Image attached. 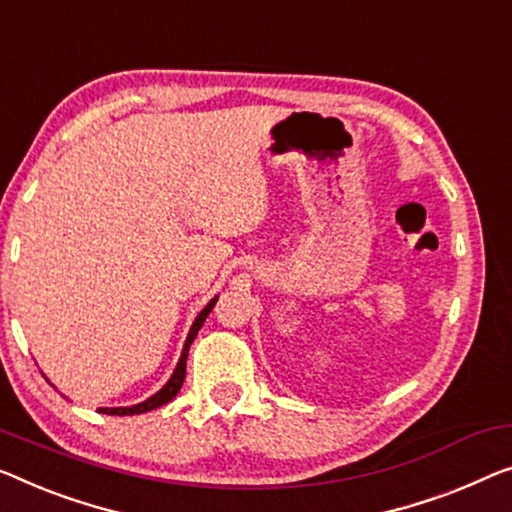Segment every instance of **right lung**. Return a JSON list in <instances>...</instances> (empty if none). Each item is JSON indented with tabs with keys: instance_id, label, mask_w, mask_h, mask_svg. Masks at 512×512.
Wrapping results in <instances>:
<instances>
[{
	"instance_id": "add662e5",
	"label": "right lung",
	"mask_w": 512,
	"mask_h": 512,
	"mask_svg": "<svg viewBox=\"0 0 512 512\" xmlns=\"http://www.w3.org/2000/svg\"><path fill=\"white\" fill-rule=\"evenodd\" d=\"M216 301H218V296H216V299H213V301H209L207 308H204V310L200 312V315H197V319H195L193 326H190V331H188L186 345H183V352H181V358H179L177 368H174L170 381H167V384H165L163 388H160V391H158L156 395H151V398H147V400L140 402V404H133V407H110V409L105 407V409H101V414H110V416H133V414H144V411H151V409H156V407H163V404L170 402V400L174 398V395L179 393V388L183 386V379H186V358H188V349H190V345H193L197 331L202 329L204 319L209 317V312H211L213 305H216Z\"/></svg>"
}]
</instances>
